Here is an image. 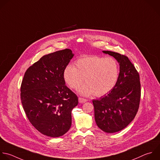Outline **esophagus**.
Returning <instances> with one entry per match:
<instances>
[{"mask_svg": "<svg viewBox=\"0 0 160 160\" xmlns=\"http://www.w3.org/2000/svg\"><path fill=\"white\" fill-rule=\"evenodd\" d=\"M87 101V100L85 99V98H82V97H79V98H78V102H79L80 103H85V102H86Z\"/></svg>", "mask_w": 160, "mask_h": 160, "instance_id": "obj_1", "label": "esophagus"}]
</instances>
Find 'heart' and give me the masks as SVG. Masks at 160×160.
Wrapping results in <instances>:
<instances>
[{"instance_id": "obj_1", "label": "heart", "mask_w": 160, "mask_h": 160, "mask_svg": "<svg viewBox=\"0 0 160 160\" xmlns=\"http://www.w3.org/2000/svg\"><path fill=\"white\" fill-rule=\"evenodd\" d=\"M75 65V67L68 65L65 68L63 78L67 85L74 89L85 78L87 83L78 88V92L82 95H105L113 90L118 81L119 67L112 57L85 55L78 58Z\"/></svg>"}]
</instances>
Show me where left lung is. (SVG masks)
<instances>
[{"instance_id": "left-lung-1", "label": "left lung", "mask_w": 160, "mask_h": 160, "mask_svg": "<svg viewBox=\"0 0 160 160\" xmlns=\"http://www.w3.org/2000/svg\"><path fill=\"white\" fill-rule=\"evenodd\" d=\"M102 52L118 61L119 75L111 92L92 100L95 120L101 130L114 133L128 126L137 114L141 97L139 75L127 57L110 51Z\"/></svg>"}]
</instances>
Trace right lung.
<instances>
[{"mask_svg":"<svg viewBox=\"0 0 160 160\" xmlns=\"http://www.w3.org/2000/svg\"><path fill=\"white\" fill-rule=\"evenodd\" d=\"M73 56L70 49L43 56L26 70L21 83V99L27 118L47 136H62L72 125V111L78 101L65 85L63 72Z\"/></svg>","mask_w":160,"mask_h":160,"instance_id":"add662e5","label":"right lung"}]
</instances>
